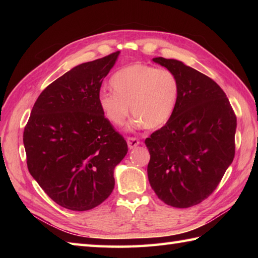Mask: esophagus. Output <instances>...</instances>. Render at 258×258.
I'll use <instances>...</instances> for the list:
<instances>
[{"mask_svg":"<svg viewBox=\"0 0 258 258\" xmlns=\"http://www.w3.org/2000/svg\"><path fill=\"white\" fill-rule=\"evenodd\" d=\"M126 141H127V145L130 149H134V147H136L140 144V141L136 138H134V136H128V138L126 139Z\"/></svg>","mask_w":258,"mask_h":258,"instance_id":"34e87169","label":"esophagus"}]
</instances>
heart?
I'll use <instances>...</instances> for the list:
<instances>
[{"label": "heart", "instance_id": "1", "mask_svg": "<svg viewBox=\"0 0 258 258\" xmlns=\"http://www.w3.org/2000/svg\"><path fill=\"white\" fill-rule=\"evenodd\" d=\"M111 86L114 92L103 91L98 96L105 117L114 125H122L131 109L135 125L149 130L161 127L171 118L180 92L179 81L172 71L142 63L117 71Z\"/></svg>", "mask_w": 258, "mask_h": 258}]
</instances>
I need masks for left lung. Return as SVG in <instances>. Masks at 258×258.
Returning <instances> with one entry per match:
<instances>
[{"label":"left lung","mask_w":258,"mask_h":258,"mask_svg":"<svg viewBox=\"0 0 258 258\" xmlns=\"http://www.w3.org/2000/svg\"><path fill=\"white\" fill-rule=\"evenodd\" d=\"M177 76V106L167 123L145 140L149 180L165 204L187 208L206 200L235 155L236 115L215 81L177 59L155 57Z\"/></svg>","instance_id":"left-lung-1"}]
</instances>
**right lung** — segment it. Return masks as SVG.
Listing matches in <instances>:
<instances>
[{
  "label": "right lung",
  "mask_w": 258,
  "mask_h": 258,
  "mask_svg": "<svg viewBox=\"0 0 258 258\" xmlns=\"http://www.w3.org/2000/svg\"><path fill=\"white\" fill-rule=\"evenodd\" d=\"M119 52L80 64L43 91L24 127L29 172L50 199L89 211L111 195L127 143L98 105L104 78Z\"/></svg>",
  "instance_id": "obj_1"
}]
</instances>
